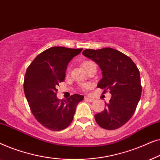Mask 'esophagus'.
<instances>
[{
    "mask_svg": "<svg viewBox=\"0 0 160 160\" xmlns=\"http://www.w3.org/2000/svg\"><path fill=\"white\" fill-rule=\"evenodd\" d=\"M84 99H85V100H87V101H89V102H93L94 101V99H92V98H89L88 97H85Z\"/></svg>",
    "mask_w": 160,
    "mask_h": 160,
    "instance_id": "esophagus-1",
    "label": "esophagus"
}]
</instances>
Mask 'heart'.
I'll return each instance as SVG.
<instances>
[{
	"label": "heart",
	"instance_id": "1",
	"mask_svg": "<svg viewBox=\"0 0 160 160\" xmlns=\"http://www.w3.org/2000/svg\"><path fill=\"white\" fill-rule=\"evenodd\" d=\"M91 63H93V62H89V61L85 62L84 64H83V66H84V69L86 68V67L87 66V65H89V64H91ZM89 87H90V85H89V84H84V85H83V86H82V89H87L89 88Z\"/></svg>",
	"mask_w": 160,
	"mask_h": 160
}]
</instances>
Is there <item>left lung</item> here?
<instances>
[{
    "label": "left lung",
    "mask_w": 160,
    "mask_h": 160,
    "mask_svg": "<svg viewBox=\"0 0 160 160\" xmlns=\"http://www.w3.org/2000/svg\"><path fill=\"white\" fill-rule=\"evenodd\" d=\"M83 55L95 62L102 71V78L97 87L109 89L111 98L106 108L95 115L98 125L115 130L124 125L135 113L141 95L140 72L131 59L121 52L107 47L85 49Z\"/></svg>",
    "instance_id": "left-lung-1"
}]
</instances>
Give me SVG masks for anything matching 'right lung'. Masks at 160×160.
<instances>
[{
	"label": "right lung",
	"mask_w": 160,
	"mask_h": 160,
	"mask_svg": "<svg viewBox=\"0 0 160 160\" xmlns=\"http://www.w3.org/2000/svg\"><path fill=\"white\" fill-rule=\"evenodd\" d=\"M82 49L54 47L39 54L28 68L24 91L32 114L49 130H64L71 123L76 106L84 96L75 94L60 100L57 87L65 79L68 63Z\"/></svg>",
	"instance_id": "right-lung-1"
}]
</instances>
